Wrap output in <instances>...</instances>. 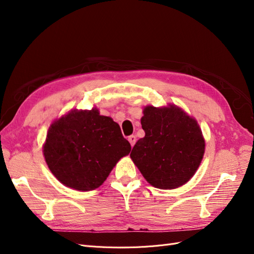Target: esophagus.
I'll return each instance as SVG.
<instances>
[{
    "instance_id": "34e87169",
    "label": "esophagus",
    "mask_w": 254,
    "mask_h": 254,
    "mask_svg": "<svg viewBox=\"0 0 254 254\" xmlns=\"http://www.w3.org/2000/svg\"><path fill=\"white\" fill-rule=\"evenodd\" d=\"M128 141H129L130 144H131V146H133V145L135 144V142H136L135 135H130V136H128Z\"/></svg>"
}]
</instances>
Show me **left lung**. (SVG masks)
<instances>
[{
    "instance_id": "1",
    "label": "left lung",
    "mask_w": 254,
    "mask_h": 254,
    "mask_svg": "<svg viewBox=\"0 0 254 254\" xmlns=\"http://www.w3.org/2000/svg\"><path fill=\"white\" fill-rule=\"evenodd\" d=\"M141 119L145 136L130 153L152 187L173 190L186 184L198 170L205 142L197 121L176 105L147 106Z\"/></svg>"
}]
</instances>
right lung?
<instances>
[{
    "label": "right lung",
    "instance_id": "right-lung-1",
    "mask_svg": "<svg viewBox=\"0 0 254 254\" xmlns=\"http://www.w3.org/2000/svg\"><path fill=\"white\" fill-rule=\"evenodd\" d=\"M131 150L118 123L92 110H71L53 122L43 145L50 171L65 187L99 188L118 161Z\"/></svg>",
    "mask_w": 254,
    "mask_h": 254
}]
</instances>
